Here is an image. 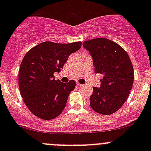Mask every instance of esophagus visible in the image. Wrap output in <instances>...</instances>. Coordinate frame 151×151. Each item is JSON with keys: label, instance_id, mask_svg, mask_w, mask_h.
I'll use <instances>...</instances> for the list:
<instances>
[{"label": "esophagus", "instance_id": "34e87169", "mask_svg": "<svg viewBox=\"0 0 151 151\" xmlns=\"http://www.w3.org/2000/svg\"><path fill=\"white\" fill-rule=\"evenodd\" d=\"M77 85L78 87H82V86H83V85H81V84H80V83H77Z\"/></svg>", "mask_w": 151, "mask_h": 151}]
</instances>
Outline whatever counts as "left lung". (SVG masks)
Wrapping results in <instances>:
<instances>
[{"instance_id": "left-lung-1", "label": "left lung", "mask_w": 151, "mask_h": 151, "mask_svg": "<svg viewBox=\"0 0 151 151\" xmlns=\"http://www.w3.org/2000/svg\"><path fill=\"white\" fill-rule=\"evenodd\" d=\"M93 58L94 72L101 74L100 88H93L91 107L97 113H115L126 102L134 82V68L124 49L107 39H91L83 43Z\"/></svg>"}]
</instances>
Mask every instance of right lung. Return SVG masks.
<instances>
[{
  "label": "right lung",
  "mask_w": 151,
  "mask_h": 151,
  "mask_svg": "<svg viewBox=\"0 0 151 151\" xmlns=\"http://www.w3.org/2000/svg\"><path fill=\"white\" fill-rule=\"evenodd\" d=\"M82 42L58 44L45 42L30 49L24 56L19 70V88L29 110L43 120L55 118L63 112L76 83L55 80L68 56L79 50Z\"/></svg>",
  "instance_id": "1"
}]
</instances>
